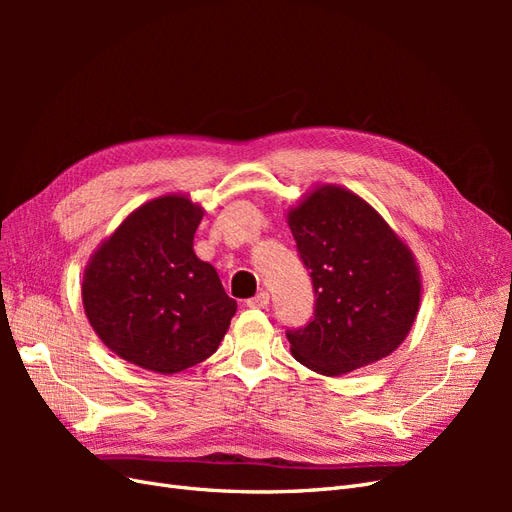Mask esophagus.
<instances>
[{
    "label": "esophagus",
    "instance_id": "1",
    "mask_svg": "<svg viewBox=\"0 0 512 512\" xmlns=\"http://www.w3.org/2000/svg\"><path fill=\"white\" fill-rule=\"evenodd\" d=\"M245 305H247V307H252V309H265V307L269 305V294H267V292H258L256 297L247 299V301H245Z\"/></svg>",
    "mask_w": 512,
    "mask_h": 512
}]
</instances>
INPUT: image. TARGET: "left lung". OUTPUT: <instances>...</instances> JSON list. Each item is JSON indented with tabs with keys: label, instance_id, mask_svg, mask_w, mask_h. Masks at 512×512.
<instances>
[{
	"label": "left lung",
	"instance_id": "8db88e82",
	"mask_svg": "<svg viewBox=\"0 0 512 512\" xmlns=\"http://www.w3.org/2000/svg\"><path fill=\"white\" fill-rule=\"evenodd\" d=\"M286 220L316 292L314 320L286 333L294 359L342 376L395 352L423 292L408 243L367 200L335 183H318Z\"/></svg>",
	"mask_w": 512,
	"mask_h": 512
}]
</instances>
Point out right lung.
Returning <instances> with one entry per match:
<instances>
[{"label": "right lung", "mask_w": 512, "mask_h": 512, "mask_svg": "<svg viewBox=\"0 0 512 512\" xmlns=\"http://www.w3.org/2000/svg\"><path fill=\"white\" fill-rule=\"evenodd\" d=\"M203 215L190 194L158 196L91 254L81 284L85 316L119 359L168 376L218 350L237 301L194 254Z\"/></svg>", "instance_id": "add662e5"}]
</instances>
